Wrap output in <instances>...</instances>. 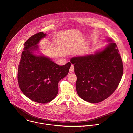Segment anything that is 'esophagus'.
<instances>
[{"label": "esophagus", "mask_w": 133, "mask_h": 133, "mask_svg": "<svg viewBox=\"0 0 133 133\" xmlns=\"http://www.w3.org/2000/svg\"><path fill=\"white\" fill-rule=\"evenodd\" d=\"M74 71V66L73 65H72L69 68V73H73Z\"/></svg>", "instance_id": "1"}]
</instances>
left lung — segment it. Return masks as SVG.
I'll return each mask as SVG.
<instances>
[{"instance_id":"1","label":"left lung","mask_w":133,"mask_h":133,"mask_svg":"<svg viewBox=\"0 0 133 133\" xmlns=\"http://www.w3.org/2000/svg\"><path fill=\"white\" fill-rule=\"evenodd\" d=\"M70 62L74 65L77 77V93L89 103H97L108 98L116 90L122 76V61L114 43L94 55L73 57Z\"/></svg>"}]
</instances>
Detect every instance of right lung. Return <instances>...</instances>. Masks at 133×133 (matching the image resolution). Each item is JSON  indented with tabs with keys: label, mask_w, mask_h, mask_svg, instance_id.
<instances>
[{
	"label": "right lung",
	"mask_w": 133,
	"mask_h": 133,
	"mask_svg": "<svg viewBox=\"0 0 133 133\" xmlns=\"http://www.w3.org/2000/svg\"><path fill=\"white\" fill-rule=\"evenodd\" d=\"M46 35L43 32L37 33L25 42L17 73L21 91L30 99L42 104L49 103L56 97L58 83L68 74L72 65L68 62L59 66L49 58L32 54Z\"/></svg>",
	"instance_id": "add662e5"
}]
</instances>
